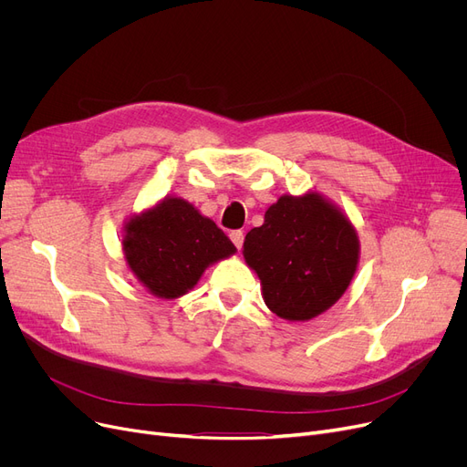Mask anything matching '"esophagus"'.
Masks as SVG:
<instances>
[{
  "label": "esophagus",
  "mask_w": 467,
  "mask_h": 467,
  "mask_svg": "<svg viewBox=\"0 0 467 467\" xmlns=\"http://www.w3.org/2000/svg\"><path fill=\"white\" fill-rule=\"evenodd\" d=\"M231 240H233L234 246L240 250L242 244H244V233H242V231H233V233H231Z\"/></svg>",
  "instance_id": "34e87169"
}]
</instances>
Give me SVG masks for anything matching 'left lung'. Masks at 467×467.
<instances>
[{
	"instance_id": "obj_1",
	"label": "left lung",
	"mask_w": 467,
	"mask_h": 467,
	"mask_svg": "<svg viewBox=\"0 0 467 467\" xmlns=\"http://www.w3.org/2000/svg\"><path fill=\"white\" fill-rule=\"evenodd\" d=\"M359 242L350 221L317 192L280 196L244 240V259L276 316L305 322L333 306L350 285Z\"/></svg>"
}]
</instances>
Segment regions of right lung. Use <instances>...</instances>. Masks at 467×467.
<instances>
[{
	"mask_svg": "<svg viewBox=\"0 0 467 467\" xmlns=\"http://www.w3.org/2000/svg\"><path fill=\"white\" fill-rule=\"evenodd\" d=\"M125 229L122 250L130 271L162 299L183 296L208 265L236 252L229 236L183 199H164Z\"/></svg>",
	"mask_w": 467,
	"mask_h": 467,
	"instance_id": "add662e5",
	"label": "right lung"
}]
</instances>
